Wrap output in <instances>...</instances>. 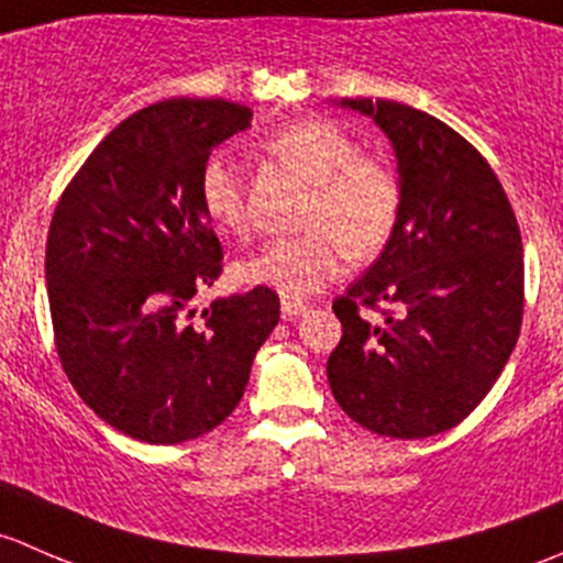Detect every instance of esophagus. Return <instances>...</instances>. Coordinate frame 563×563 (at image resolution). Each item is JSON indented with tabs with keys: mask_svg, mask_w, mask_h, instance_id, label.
I'll list each match as a JSON object with an SVG mask.
<instances>
[{
	"mask_svg": "<svg viewBox=\"0 0 563 563\" xmlns=\"http://www.w3.org/2000/svg\"><path fill=\"white\" fill-rule=\"evenodd\" d=\"M308 308H310V305L302 302V299H288V297H283V302H280L283 318H288V321H291V318H297V316H302Z\"/></svg>",
	"mask_w": 563,
	"mask_h": 563,
	"instance_id": "esophagus-1",
	"label": "esophagus"
}]
</instances>
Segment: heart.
<instances>
[{
    "mask_svg": "<svg viewBox=\"0 0 563 563\" xmlns=\"http://www.w3.org/2000/svg\"><path fill=\"white\" fill-rule=\"evenodd\" d=\"M261 150L313 185L297 236L266 242L236 266L242 280L305 299L332 283L354 261L387 250L400 223V181L387 163L367 157L360 144L327 119H297L261 141ZM198 201L209 223L229 234L247 229L245 179L225 155H209L198 172Z\"/></svg>",
    "mask_w": 563,
    "mask_h": 563,
    "instance_id": "b5f03b06",
    "label": "heart"
}]
</instances>
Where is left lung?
<instances>
[{
  "instance_id": "obj_1",
  "label": "left lung",
  "mask_w": 563,
  "mask_h": 563,
  "mask_svg": "<svg viewBox=\"0 0 563 563\" xmlns=\"http://www.w3.org/2000/svg\"><path fill=\"white\" fill-rule=\"evenodd\" d=\"M376 119L402 209L376 264L332 302L334 400L362 428L428 439L463 422L501 376L523 323V242L501 181L441 119L395 100H343ZM362 309L382 312L367 322Z\"/></svg>"
}]
</instances>
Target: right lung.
Instances as JSON below:
<instances>
[{"instance_id":"right-lung-1","label":"right lung","mask_w":563,"mask_h":563,"mask_svg":"<svg viewBox=\"0 0 563 563\" xmlns=\"http://www.w3.org/2000/svg\"><path fill=\"white\" fill-rule=\"evenodd\" d=\"M250 119L223 98L141 108L95 146L51 218L56 356L78 397L135 441L179 444L218 428L280 321L266 286L196 310L223 272L198 172Z\"/></svg>"}]
</instances>
